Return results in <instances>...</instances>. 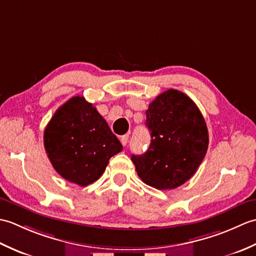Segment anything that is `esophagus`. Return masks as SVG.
<instances>
[{
  "label": "esophagus",
  "mask_w": 256,
  "mask_h": 256,
  "mask_svg": "<svg viewBox=\"0 0 256 256\" xmlns=\"http://www.w3.org/2000/svg\"><path fill=\"white\" fill-rule=\"evenodd\" d=\"M120 140H121V143H122V145H123V146H125V145L128 144V134H125V135H123V136L120 138Z\"/></svg>",
  "instance_id": "obj_1"
}]
</instances>
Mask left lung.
<instances>
[{
    "mask_svg": "<svg viewBox=\"0 0 256 256\" xmlns=\"http://www.w3.org/2000/svg\"><path fill=\"white\" fill-rule=\"evenodd\" d=\"M146 126L150 148L143 155H132L138 177L160 190L182 186L194 175L208 150L202 114L184 92L170 89L148 106Z\"/></svg>",
    "mask_w": 256,
    "mask_h": 256,
    "instance_id": "8db88e82",
    "label": "left lung"
}]
</instances>
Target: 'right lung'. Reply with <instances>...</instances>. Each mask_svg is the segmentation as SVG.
<instances>
[{
  "label": "right lung",
  "mask_w": 256,
  "mask_h": 256,
  "mask_svg": "<svg viewBox=\"0 0 256 256\" xmlns=\"http://www.w3.org/2000/svg\"><path fill=\"white\" fill-rule=\"evenodd\" d=\"M44 146L55 170L81 187L99 179L122 144L92 103L72 96L54 114L44 132Z\"/></svg>",
  "instance_id": "1"
}]
</instances>
